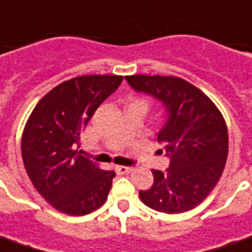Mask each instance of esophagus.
Here are the masks:
<instances>
[{
  "instance_id": "esophagus-1",
  "label": "esophagus",
  "mask_w": 252,
  "mask_h": 252,
  "mask_svg": "<svg viewBox=\"0 0 252 252\" xmlns=\"http://www.w3.org/2000/svg\"><path fill=\"white\" fill-rule=\"evenodd\" d=\"M115 170L118 174H129V173L133 171V167H129V166H116Z\"/></svg>"
}]
</instances>
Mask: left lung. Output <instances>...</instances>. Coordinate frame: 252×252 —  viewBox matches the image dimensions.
I'll return each mask as SVG.
<instances>
[{
  "label": "left lung",
  "instance_id": "left-lung-1",
  "mask_svg": "<svg viewBox=\"0 0 252 252\" xmlns=\"http://www.w3.org/2000/svg\"><path fill=\"white\" fill-rule=\"evenodd\" d=\"M136 92L159 100L166 122L158 133L159 149L170 159L166 171L152 170L154 185L140 190L151 209L177 214L196 207L214 189L228 156V129L220 109L202 90L177 76L130 75Z\"/></svg>",
  "mask_w": 252,
  "mask_h": 252
}]
</instances>
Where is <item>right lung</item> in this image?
<instances>
[{"label":"right lung","mask_w":252,"mask_h":252,"mask_svg":"<svg viewBox=\"0 0 252 252\" xmlns=\"http://www.w3.org/2000/svg\"><path fill=\"white\" fill-rule=\"evenodd\" d=\"M121 75H83L57 85L31 112L22 156L32 185L55 209L86 216L107 200L114 170L85 158L81 133L100 104L122 83Z\"/></svg>","instance_id":"right-lung-1"}]
</instances>
